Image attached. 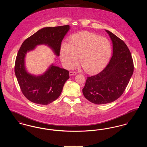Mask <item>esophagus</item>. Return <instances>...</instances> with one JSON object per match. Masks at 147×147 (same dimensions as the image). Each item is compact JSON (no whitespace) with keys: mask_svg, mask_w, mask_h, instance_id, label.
Instances as JSON below:
<instances>
[{"mask_svg":"<svg viewBox=\"0 0 147 147\" xmlns=\"http://www.w3.org/2000/svg\"><path fill=\"white\" fill-rule=\"evenodd\" d=\"M77 73L76 71H70L69 72V76H73V75H76L77 74Z\"/></svg>","mask_w":147,"mask_h":147,"instance_id":"34e87169","label":"esophagus"}]
</instances>
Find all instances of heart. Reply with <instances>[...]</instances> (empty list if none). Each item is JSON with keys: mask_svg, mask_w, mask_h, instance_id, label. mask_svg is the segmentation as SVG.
I'll return each instance as SVG.
<instances>
[{"mask_svg": "<svg viewBox=\"0 0 147 147\" xmlns=\"http://www.w3.org/2000/svg\"><path fill=\"white\" fill-rule=\"evenodd\" d=\"M111 53L112 46L109 40L89 32L71 35L70 43L63 42L60 48L61 59L66 68L75 67L80 58L81 65L89 73L102 69Z\"/></svg>", "mask_w": 147, "mask_h": 147, "instance_id": "obj_1", "label": "heart"}]
</instances>
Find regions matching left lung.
I'll use <instances>...</instances> for the list:
<instances>
[{"instance_id": "8db88e82", "label": "left lung", "mask_w": 147, "mask_h": 147, "mask_svg": "<svg viewBox=\"0 0 147 147\" xmlns=\"http://www.w3.org/2000/svg\"><path fill=\"white\" fill-rule=\"evenodd\" d=\"M105 31L112 41V57L101 72L87 78L83 89L85 98L98 105L119 98L125 90L134 69L133 59L126 43L110 31Z\"/></svg>"}]
</instances>
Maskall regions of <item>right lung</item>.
<instances>
[{"label": "right lung", "instance_id": "add662e5", "mask_svg": "<svg viewBox=\"0 0 147 147\" xmlns=\"http://www.w3.org/2000/svg\"><path fill=\"white\" fill-rule=\"evenodd\" d=\"M69 29V25L43 28L22 43L16 56L15 74L22 94L30 101L48 105L55 101L69 76L68 70L53 63L42 74L30 73L25 64L27 53L35 50L38 45H44L52 49L56 56H59L61 42Z\"/></svg>", "mask_w": 147, "mask_h": 147}]
</instances>
